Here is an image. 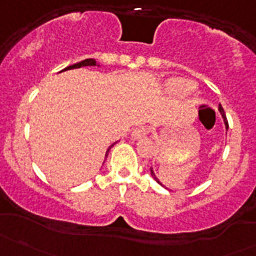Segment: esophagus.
Returning a JSON list of instances; mask_svg holds the SVG:
<instances>
[{"instance_id":"1","label":"esophagus","mask_w":256,"mask_h":256,"mask_svg":"<svg viewBox=\"0 0 256 256\" xmlns=\"http://www.w3.org/2000/svg\"><path fill=\"white\" fill-rule=\"evenodd\" d=\"M147 134H148V130H147L144 126H140V128H136L135 130L132 131L131 136H132L134 140H140V138H144V136H147Z\"/></svg>"}]
</instances>
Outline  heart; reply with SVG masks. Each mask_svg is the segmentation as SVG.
<instances>
[{
    "label": "heart",
    "mask_w": 256,
    "mask_h": 256,
    "mask_svg": "<svg viewBox=\"0 0 256 256\" xmlns=\"http://www.w3.org/2000/svg\"><path fill=\"white\" fill-rule=\"evenodd\" d=\"M167 90H170L174 94L178 95H186L190 94V92H193L196 88L194 82H190V80L180 79V78H174L170 79L166 84Z\"/></svg>",
    "instance_id": "heart-1"
}]
</instances>
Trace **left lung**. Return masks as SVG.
<instances>
[{
	"label": "left lung",
	"instance_id": "left-lung-1",
	"mask_svg": "<svg viewBox=\"0 0 256 256\" xmlns=\"http://www.w3.org/2000/svg\"><path fill=\"white\" fill-rule=\"evenodd\" d=\"M218 110H219V112L222 114V118H223L224 124H226V130H228V128H229V125H228V120H226V112H224V109H223V108H222V105H220V104H219ZM150 171H151V176L154 178V180H156L157 183H160V184H161V186H164V184H162L161 182H160L158 178L156 177V174H154V170H152V167H151V168H150Z\"/></svg>",
	"mask_w": 256,
	"mask_h": 256
}]
</instances>
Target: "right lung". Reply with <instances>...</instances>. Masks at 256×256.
Here are the masks:
<instances>
[{
	"mask_svg": "<svg viewBox=\"0 0 256 256\" xmlns=\"http://www.w3.org/2000/svg\"><path fill=\"white\" fill-rule=\"evenodd\" d=\"M96 66V60H95V59H92V58H89V59H84V60L79 62V63H76V64H73V66H66V69H63V70H69V69L82 68V66ZM116 142H118V141H116ZM116 142H114L112 144H110V146H109V148L106 150V154H105V160H106L108 154H109V151H110V148H112V147L114 144H115ZM104 162H105V161H104Z\"/></svg>",
	"mask_w": 256,
	"mask_h": 256,
	"instance_id": "add662e5",
	"label": "right lung"
}]
</instances>
